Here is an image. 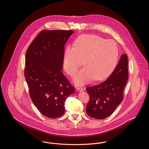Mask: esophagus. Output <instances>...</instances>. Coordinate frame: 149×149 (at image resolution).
I'll use <instances>...</instances> for the list:
<instances>
[{
	"instance_id": "1",
	"label": "esophagus",
	"mask_w": 149,
	"mask_h": 149,
	"mask_svg": "<svg viewBox=\"0 0 149 149\" xmlns=\"http://www.w3.org/2000/svg\"><path fill=\"white\" fill-rule=\"evenodd\" d=\"M77 90L79 91V92H82V91H84V89L82 88V87H78L77 88Z\"/></svg>"
}]
</instances>
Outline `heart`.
<instances>
[{"label":"heart","mask_w":149,"mask_h":149,"mask_svg":"<svg viewBox=\"0 0 149 149\" xmlns=\"http://www.w3.org/2000/svg\"><path fill=\"white\" fill-rule=\"evenodd\" d=\"M118 57V49L112 40H105L99 36L83 35L64 51L63 66L70 75H73L83 64L85 66L74 78L78 85L92 80H102L109 75L115 68Z\"/></svg>","instance_id":"obj_1"}]
</instances>
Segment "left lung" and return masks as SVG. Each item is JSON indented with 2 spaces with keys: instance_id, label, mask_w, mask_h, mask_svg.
Returning <instances> with one entry per match:
<instances>
[{
  "instance_id": "8db88e82",
  "label": "left lung",
  "mask_w": 149,
  "mask_h": 149,
  "mask_svg": "<svg viewBox=\"0 0 149 149\" xmlns=\"http://www.w3.org/2000/svg\"><path fill=\"white\" fill-rule=\"evenodd\" d=\"M128 77L127 56L123 54L113 72L106 80L98 85L86 88L90 97L86 108L88 115L102 120L113 113L123 100Z\"/></svg>"
}]
</instances>
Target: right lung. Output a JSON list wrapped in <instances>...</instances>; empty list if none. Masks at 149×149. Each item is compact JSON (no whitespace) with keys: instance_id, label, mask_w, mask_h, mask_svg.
<instances>
[{"instance_id":"add662e5","label":"right lung","mask_w":149,"mask_h":149,"mask_svg":"<svg viewBox=\"0 0 149 149\" xmlns=\"http://www.w3.org/2000/svg\"><path fill=\"white\" fill-rule=\"evenodd\" d=\"M73 33L43 30L26 52L24 76L31 98L38 111L50 118L65 113V102L75 91L62 72L65 45Z\"/></svg>"}]
</instances>
